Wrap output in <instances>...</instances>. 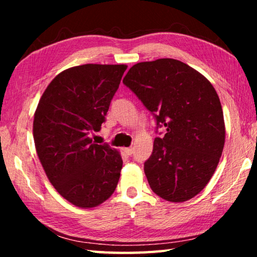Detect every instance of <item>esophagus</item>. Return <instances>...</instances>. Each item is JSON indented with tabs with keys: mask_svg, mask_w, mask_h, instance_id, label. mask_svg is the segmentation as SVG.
Masks as SVG:
<instances>
[{
	"mask_svg": "<svg viewBox=\"0 0 257 257\" xmlns=\"http://www.w3.org/2000/svg\"><path fill=\"white\" fill-rule=\"evenodd\" d=\"M123 151H124V153L127 154V155H132V154L134 153V149H133V147H127V149H124Z\"/></svg>",
	"mask_w": 257,
	"mask_h": 257,
	"instance_id": "esophagus-1",
	"label": "esophagus"
}]
</instances>
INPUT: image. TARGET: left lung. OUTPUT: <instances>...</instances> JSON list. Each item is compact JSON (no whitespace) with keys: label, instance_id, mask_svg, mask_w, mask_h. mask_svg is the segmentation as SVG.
Masks as SVG:
<instances>
[{"label":"left lung","instance_id":"obj_1","mask_svg":"<svg viewBox=\"0 0 257 257\" xmlns=\"http://www.w3.org/2000/svg\"><path fill=\"white\" fill-rule=\"evenodd\" d=\"M165 135L154 139L144 163L150 187L165 201L186 202L201 193L222 154L225 128L214 87L175 59L139 62L123 78Z\"/></svg>","mask_w":257,"mask_h":257}]
</instances>
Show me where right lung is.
Returning <instances> with one entry per match:
<instances>
[{"label":"right lung","instance_id":"1","mask_svg":"<svg viewBox=\"0 0 257 257\" xmlns=\"http://www.w3.org/2000/svg\"><path fill=\"white\" fill-rule=\"evenodd\" d=\"M125 64H82L60 72L34 114L33 134L43 169L56 191L73 205L95 207L118 185L122 159L107 144L93 143Z\"/></svg>","mask_w":257,"mask_h":257}]
</instances>
